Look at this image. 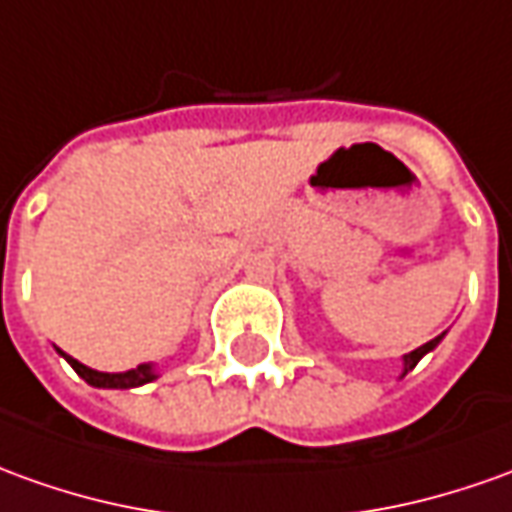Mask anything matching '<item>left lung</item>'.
<instances>
[{"mask_svg": "<svg viewBox=\"0 0 512 512\" xmlns=\"http://www.w3.org/2000/svg\"><path fill=\"white\" fill-rule=\"evenodd\" d=\"M443 337H446V331H443V334H438L435 340H429V343L421 345V348H415V351H410V354H404V357H401V376H398V379H404V376H407V373H410V370L415 368V365H418V362H421L426 354H429V351H435Z\"/></svg>", "mask_w": 512, "mask_h": 512, "instance_id": "1", "label": "left lung"}]
</instances>
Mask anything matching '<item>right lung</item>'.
<instances>
[{"instance_id": "right-lung-1", "label": "right lung", "mask_w": 512, "mask_h": 512, "mask_svg": "<svg viewBox=\"0 0 512 512\" xmlns=\"http://www.w3.org/2000/svg\"><path fill=\"white\" fill-rule=\"evenodd\" d=\"M58 354H61L74 370H77V376L80 379H86L91 387H102V390H130V387H142L147 382H155L158 379V370H155L153 362H147V365H139V368L133 370H122V373H102V370H94L83 365V362H77L69 354H63L61 348H58Z\"/></svg>"}]
</instances>
